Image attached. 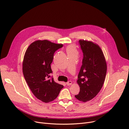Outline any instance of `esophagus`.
Segmentation results:
<instances>
[{
	"label": "esophagus",
	"mask_w": 129,
	"mask_h": 129,
	"mask_svg": "<svg viewBox=\"0 0 129 129\" xmlns=\"http://www.w3.org/2000/svg\"><path fill=\"white\" fill-rule=\"evenodd\" d=\"M72 84V81H69V82H68L67 83V85L68 86H70V85H71Z\"/></svg>",
	"instance_id": "1"
}]
</instances>
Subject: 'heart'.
Wrapping results in <instances>:
<instances>
[{
	"label": "heart",
	"mask_w": 129,
	"mask_h": 129,
	"mask_svg": "<svg viewBox=\"0 0 129 129\" xmlns=\"http://www.w3.org/2000/svg\"><path fill=\"white\" fill-rule=\"evenodd\" d=\"M67 53H74L76 52V49L73 45H70L67 47Z\"/></svg>",
	"instance_id": "b5f03b06"
}]
</instances>
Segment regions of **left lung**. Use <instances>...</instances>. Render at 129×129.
Returning a JSON list of instances; mask_svg holds the SVG:
<instances>
[{
  "mask_svg": "<svg viewBox=\"0 0 129 129\" xmlns=\"http://www.w3.org/2000/svg\"><path fill=\"white\" fill-rule=\"evenodd\" d=\"M79 43L84 56L76 82L80 91L75 97L79 101L86 102L94 98L101 90L106 77L107 64L98 44L84 40H80Z\"/></svg>",
  "mask_w": 129,
  "mask_h": 129,
  "instance_id": "obj_1",
  "label": "left lung"
}]
</instances>
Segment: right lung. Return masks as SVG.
I'll use <instances>...</instances> for the list:
<instances>
[{
	"mask_svg": "<svg viewBox=\"0 0 129 129\" xmlns=\"http://www.w3.org/2000/svg\"><path fill=\"white\" fill-rule=\"evenodd\" d=\"M62 44L47 40H38L31 43L25 52L23 61V73L31 91L39 100L45 103L53 101L63 86L49 80L54 54Z\"/></svg>",
	"mask_w": 129,
	"mask_h": 129,
	"instance_id": "1",
	"label": "right lung"
}]
</instances>
